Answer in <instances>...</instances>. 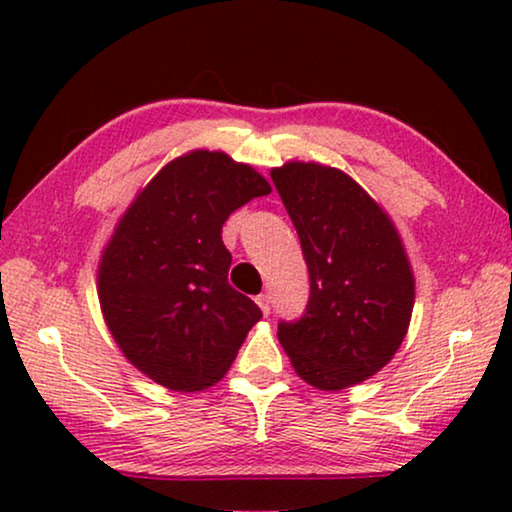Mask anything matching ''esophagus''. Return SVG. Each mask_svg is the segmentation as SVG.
Masks as SVG:
<instances>
[{
    "instance_id": "34e87169",
    "label": "esophagus",
    "mask_w": 512,
    "mask_h": 512,
    "mask_svg": "<svg viewBox=\"0 0 512 512\" xmlns=\"http://www.w3.org/2000/svg\"><path fill=\"white\" fill-rule=\"evenodd\" d=\"M256 303H258V307H261L263 314H270V296H268V293H261V296L256 298Z\"/></svg>"
}]
</instances>
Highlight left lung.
I'll return each mask as SVG.
<instances>
[{
	"label": "left lung",
	"mask_w": 512,
	"mask_h": 512,
	"mask_svg": "<svg viewBox=\"0 0 512 512\" xmlns=\"http://www.w3.org/2000/svg\"><path fill=\"white\" fill-rule=\"evenodd\" d=\"M298 230L310 303L277 338L300 380L321 391L361 384L408 333L415 275L389 214L338 167L291 160L270 172Z\"/></svg>",
	"instance_id": "1"
}]
</instances>
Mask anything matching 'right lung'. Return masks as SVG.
I'll use <instances>...</instances> for the list:
<instances>
[{
    "label": "right lung",
    "instance_id": "1",
    "mask_svg": "<svg viewBox=\"0 0 512 512\" xmlns=\"http://www.w3.org/2000/svg\"><path fill=\"white\" fill-rule=\"evenodd\" d=\"M270 191L251 165L195 149L170 160L118 219L102 249L97 296L125 359L160 387H212L263 317L228 284L233 256L221 228Z\"/></svg>",
    "mask_w": 512,
    "mask_h": 512
}]
</instances>
